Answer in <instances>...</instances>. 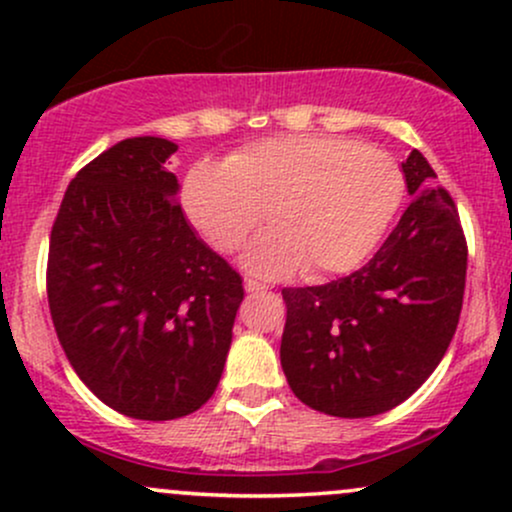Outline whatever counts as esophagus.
I'll return each mask as SVG.
<instances>
[{
    "label": "esophagus",
    "mask_w": 512,
    "mask_h": 512,
    "mask_svg": "<svg viewBox=\"0 0 512 512\" xmlns=\"http://www.w3.org/2000/svg\"><path fill=\"white\" fill-rule=\"evenodd\" d=\"M264 289H267V286L260 284V281L245 279V291H248V293H260V291H264Z\"/></svg>",
    "instance_id": "obj_1"
}]
</instances>
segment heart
Here are the masks:
<instances>
[{"mask_svg":"<svg viewBox=\"0 0 512 512\" xmlns=\"http://www.w3.org/2000/svg\"><path fill=\"white\" fill-rule=\"evenodd\" d=\"M404 192L402 168L385 151L327 134L252 142L226 161H199L182 182V207L204 240L245 252L252 274L308 279L356 269L385 236Z\"/></svg>","mask_w":512,"mask_h":512,"instance_id":"obj_1","label":"heart"}]
</instances>
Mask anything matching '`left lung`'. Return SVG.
Returning <instances> with one entry per match:
<instances>
[{
    "instance_id": "left-lung-1",
    "label": "left lung",
    "mask_w": 512,
    "mask_h": 512,
    "mask_svg": "<svg viewBox=\"0 0 512 512\" xmlns=\"http://www.w3.org/2000/svg\"><path fill=\"white\" fill-rule=\"evenodd\" d=\"M411 204L366 267L322 286L284 289L281 368L293 395L342 419L395 409L436 370L460 320L467 243L433 168L402 163Z\"/></svg>"
}]
</instances>
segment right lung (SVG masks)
<instances>
[{"mask_svg":"<svg viewBox=\"0 0 512 512\" xmlns=\"http://www.w3.org/2000/svg\"><path fill=\"white\" fill-rule=\"evenodd\" d=\"M132 137L76 173L50 233L48 301L64 354L120 414L170 421L214 395L243 279L197 238L166 161Z\"/></svg>","mask_w":512,"mask_h":512,"instance_id":"obj_1","label":"right lung"}]
</instances>
